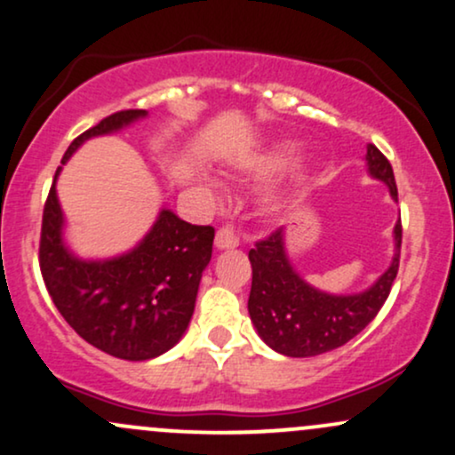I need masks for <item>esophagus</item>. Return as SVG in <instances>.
<instances>
[{
	"label": "esophagus",
	"instance_id": "1",
	"mask_svg": "<svg viewBox=\"0 0 455 455\" xmlns=\"http://www.w3.org/2000/svg\"><path fill=\"white\" fill-rule=\"evenodd\" d=\"M239 245V237L233 228H220L216 233V248L218 250H233Z\"/></svg>",
	"mask_w": 455,
	"mask_h": 455
}]
</instances>
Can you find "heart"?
Segmentation results:
<instances>
[{"label": "heart", "instance_id": "heart-1", "mask_svg": "<svg viewBox=\"0 0 455 455\" xmlns=\"http://www.w3.org/2000/svg\"><path fill=\"white\" fill-rule=\"evenodd\" d=\"M295 154H297L295 143H275L271 145V148L252 151V154H245L242 160L235 162L233 171H237V173H248V175H265V173H271V171L282 169V166L293 158ZM301 177H304V171L293 169L284 177V180L274 181V184L265 188L263 196H260L265 212L280 213L284 210L286 203H289L291 198V192H293L295 184L301 180ZM198 181H201L203 192H205L212 201H222V188L218 186V181H213L212 177L207 175H201V180Z\"/></svg>", "mask_w": 455, "mask_h": 455}]
</instances>
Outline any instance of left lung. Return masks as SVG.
<instances>
[{"instance_id": "obj_1", "label": "left lung", "mask_w": 455, "mask_h": 455, "mask_svg": "<svg viewBox=\"0 0 455 455\" xmlns=\"http://www.w3.org/2000/svg\"><path fill=\"white\" fill-rule=\"evenodd\" d=\"M365 169L372 180L383 181L398 203L394 169L374 145L365 151ZM402 224L394 227V257L389 267L368 289L359 293H327L301 278L286 252V228H278L250 250L252 289H250V321L260 340L286 357H315L333 351L379 315L389 297L400 265Z\"/></svg>"}]
</instances>
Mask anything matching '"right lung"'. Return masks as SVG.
<instances>
[{
  "instance_id": "1",
  "label": "right lung",
  "mask_w": 455,
  "mask_h": 455,
  "mask_svg": "<svg viewBox=\"0 0 455 455\" xmlns=\"http://www.w3.org/2000/svg\"><path fill=\"white\" fill-rule=\"evenodd\" d=\"M148 111H119L83 132L61 158L66 164L83 143L122 132ZM57 169L44 205L40 271L51 299L78 336L92 347L145 362L171 351L184 338L212 260L213 228L181 220L166 207L143 239L108 259H83L66 239V216L57 196Z\"/></svg>"
}]
</instances>
